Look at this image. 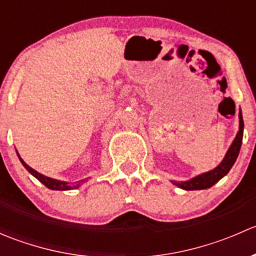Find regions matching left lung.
<instances>
[{"label": "left lung", "mask_w": 256, "mask_h": 256, "mask_svg": "<svg viewBox=\"0 0 256 256\" xmlns=\"http://www.w3.org/2000/svg\"><path fill=\"white\" fill-rule=\"evenodd\" d=\"M242 130H244V121H242V110H239V131L236 134V138H234L232 146L229 147L228 152H226V157L222 161V164L214 170H212V171L207 172V174H200V176L192 178L190 180H184V182H176V180H174V184H176L180 188L186 190H207V188L216 184L220 178H223L230 171L236 157H238L242 141Z\"/></svg>", "instance_id": "left-lung-1"}]
</instances>
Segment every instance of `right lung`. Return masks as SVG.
<instances>
[{
    "mask_svg": "<svg viewBox=\"0 0 256 256\" xmlns=\"http://www.w3.org/2000/svg\"><path fill=\"white\" fill-rule=\"evenodd\" d=\"M20 157V156H18ZM20 162H22L23 166L26 167V170H27L28 172H30V174H33L36 178H37L40 182H42L43 184L46 186V187L49 188V190H76V188L79 187V186H82V183L85 182V180H78V182H74V183H70L69 184L68 182H62V180H53V178H49V177H46L43 176V174H38L37 171H34L33 168H30V166H28L27 164H26L24 161H23L22 158L20 157Z\"/></svg>",
    "mask_w": 256,
    "mask_h": 256,
    "instance_id": "1",
    "label": "right lung"
}]
</instances>
